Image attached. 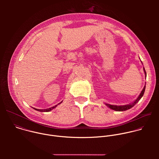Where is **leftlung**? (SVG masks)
<instances>
[{
  "mask_svg": "<svg viewBox=\"0 0 159 159\" xmlns=\"http://www.w3.org/2000/svg\"><path fill=\"white\" fill-rule=\"evenodd\" d=\"M144 72H145V77H146L147 74H146V72H145V69H144ZM145 85L144 86V87H143V90H142V91L141 92V93H140V94L139 95V98H138L137 99H136L133 103H131V104H128V105H125V106H115V105H111V104H106V105H107L109 107H110L111 109H113V110L117 111H126V110L129 109L131 108L132 107H133L136 104H137V103L140 101V99L142 98V96H143V94H144V92H145Z\"/></svg>",
  "mask_w": 159,
  "mask_h": 159,
  "instance_id": "8db88e82",
  "label": "left lung"
}]
</instances>
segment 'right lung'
I'll return each mask as SVG.
<instances>
[{"label": "right lung", "mask_w": 159, "mask_h": 159, "mask_svg": "<svg viewBox=\"0 0 159 159\" xmlns=\"http://www.w3.org/2000/svg\"><path fill=\"white\" fill-rule=\"evenodd\" d=\"M61 102H60V104ZM57 106V105H56V106H53V107H52L48 108V109H36V108H34V109L35 110H36V111H41V112H48V111L52 110L53 108H55Z\"/></svg>", "instance_id": "add662e5"}]
</instances>
